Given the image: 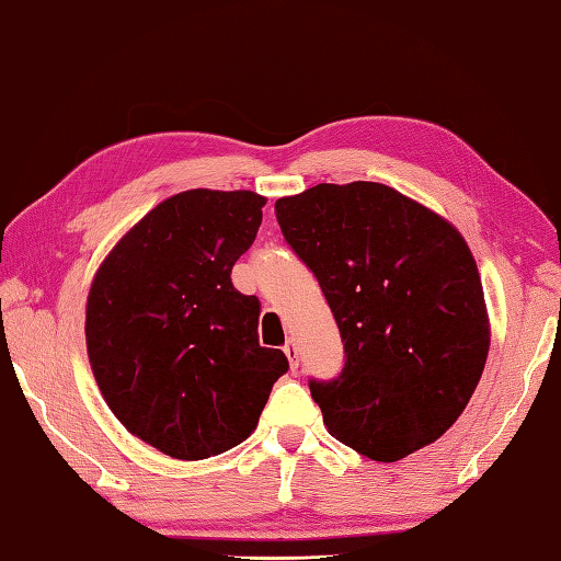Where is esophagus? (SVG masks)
<instances>
[{
  "label": "esophagus",
  "instance_id": "1",
  "mask_svg": "<svg viewBox=\"0 0 561 561\" xmlns=\"http://www.w3.org/2000/svg\"><path fill=\"white\" fill-rule=\"evenodd\" d=\"M284 355H287V359H289V367H291V371H296L299 369V347H296V343L294 340H287V345H284Z\"/></svg>",
  "mask_w": 561,
  "mask_h": 561
}]
</instances>
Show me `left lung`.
Returning a JSON list of instances; mask_svg holds the SVG:
<instances>
[{"mask_svg": "<svg viewBox=\"0 0 561 561\" xmlns=\"http://www.w3.org/2000/svg\"><path fill=\"white\" fill-rule=\"evenodd\" d=\"M274 214L343 337L340 375L309 381L328 433L377 462L435 443L467 409L489 355L465 238L377 182L316 184L277 199Z\"/></svg>", "mask_w": 561, "mask_h": 561, "instance_id": "left-lung-1", "label": "left lung"}]
</instances>
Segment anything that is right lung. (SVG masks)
<instances>
[{
  "mask_svg": "<svg viewBox=\"0 0 561 561\" xmlns=\"http://www.w3.org/2000/svg\"><path fill=\"white\" fill-rule=\"evenodd\" d=\"M265 196L174 194L121 238L87 299V355L128 433L174 459H206L255 431L282 350L262 347L260 299L230 272L252 245Z\"/></svg>",
  "mask_w": 561,
  "mask_h": 561,
  "instance_id": "obj_1",
  "label": "right lung"
}]
</instances>
